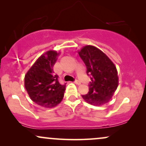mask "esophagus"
I'll use <instances>...</instances> for the list:
<instances>
[{
  "mask_svg": "<svg viewBox=\"0 0 146 146\" xmlns=\"http://www.w3.org/2000/svg\"><path fill=\"white\" fill-rule=\"evenodd\" d=\"M74 83L75 84H78V85L81 84V82H80V81H78V80H75V81L74 82Z\"/></svg>",
  "mask_w": 146,
  "mask_h": 146,
  "instance_id": "34e87169",
  "label": "esophagus"
}]
</instances>
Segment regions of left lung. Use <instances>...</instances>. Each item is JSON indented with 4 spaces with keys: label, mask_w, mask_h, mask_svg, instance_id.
Wrapping results in <instances>:
<instances>
[{
    "label": "left lung",
    "mask_w": 146,
    "mask_h": 146,
    "mask_svg": "<svg viewBox=\"0 0 146 146\" xmlns=\"http://www.w3.org/2000/svg\"><path fill=\"white\" fill-rule=\"evenodd\" d=\"M86 64L87 73L91 75L89 91L82 95L85 102L95 106L109 102L119 85V77L115 64L96 46L86 45L78 51Z\"/></svg>",
    "instance_id": "8db88e82"
}]
</instances>
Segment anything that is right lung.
<instances>
[{
  "mask_svg": "<svg viewBox=\"0 0 146 146\" xmlns=\"http://www.w3.org/2000/svg\"><path fill=\"white\" fill-rule=\"evenodd\" d=\"M60 53L55 50L45 52L25 76V87L30 99L44 108L56 107L64 95L66 86L60 84L53 70Z\"/></svg>",
  "mask_w": 146,
  "mask_h": 146,
  "instance_id": "1",
  "label": "right lung"
}]
</instances>
